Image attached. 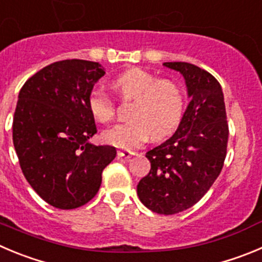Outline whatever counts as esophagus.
<instances>
[{"label":"esophagus","mask_w":262,"mask_h":262,"mask_svg":"<svg viewBox=\"0 0 262 262\" xmlns=\"http://www.w3.org/2000/svg\"><path fill=\"white\" fill-rule=\"evenodd\" d=\"M133 155H136V152H134V151H130V150H119L117 151V156H120V158L129 159V158H132Z\"/></svg>","instance_id":"1"}]
</instances>
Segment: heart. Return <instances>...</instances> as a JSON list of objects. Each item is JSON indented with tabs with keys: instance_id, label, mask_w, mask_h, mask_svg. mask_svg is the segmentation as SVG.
Wrapping results in <instances>:
<instances>
[{
	"instance_id": "obj_1",
	"label": "heart",
	"mask_w": 262,
	"mask_h": 262,
	"mask_svg": "<svg viewBox=\"0 0 262 262\" xmlns=\"http://www.w3.org/2000/svg\"><path fill=\"white\" fill-rule=\"evenodd\" d=\"M123 99H134L130 121L116 124L103 132L104 142L115 147L134 148L148 138L159 141L177 129L183 116L185 97L177 84L159 80L142 68H132L114 81ZM88 107L95 120L108 123L116 114V103L107 93L93 89Z\"/></svg>"
}]
</instances>
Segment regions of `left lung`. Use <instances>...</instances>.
Returning a JSON list of instances; mask_svg holds the SVG:
<instances>
[{"instance_id":"8db88e82","label":"left lung","mask_w":262,"mask_h":262,"mask_svg":"<svg viewBox=\"0 0 262 262\" xmlns=\"http://www.w3.org/2000/svg\"><path fill=\"white\" fill-rule=\"evenodd\" d=\"M164 66L182 73L191 102L176 133L146 152L151 169L137 194L155 213L174 214L196 204L221 173L229 124L221 85L211 73L185 62Z\"/></svg>"}]
</instances>
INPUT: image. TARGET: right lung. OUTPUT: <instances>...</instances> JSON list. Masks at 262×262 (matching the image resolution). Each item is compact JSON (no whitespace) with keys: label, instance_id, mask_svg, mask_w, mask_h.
I'll list each match as a JSON object with an SVG mask.
<instances>
[{"label":"right lung","instance_id":"obj_1","mask_svg":"<svg viewBox=\"0 0 262 262\" xmlns=\"http://www.w3.org/2000/svg\"><path fill=\"white\" fill-rule=\"evenodd\" d=\"M99 63L67 59L31 76L19 92L13 142L24 177L48 204L79 208L92 200L112 146L88 142L97 133L88 97L104 75Z\"/></svg>","mask_w":262,"mask_h":262}]
</instances>
